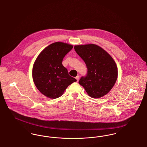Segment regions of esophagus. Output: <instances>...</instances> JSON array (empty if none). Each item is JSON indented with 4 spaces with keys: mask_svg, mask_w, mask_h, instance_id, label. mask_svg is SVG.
I'll list each match as a JSON object with an SVG mask.
<instances>
[{
    "mask_svg": "<svg viewBox=\"0 0 147 147\" xmlns=\"http://www.w3.org/2000/svg\"><path fill=\"white\" fill-rule=\"evenodd\" d=\"M76 79H77V82H78V81H79V76H77V77H76Z\"/></svg>",
    "mask_w": 147,
    "mask_h": 147,
    "instance_id": "34e87169",
    "label": "esophagus"
}]
</instances>
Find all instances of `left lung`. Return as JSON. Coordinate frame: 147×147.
I'll return each instance as SVG.
<instances>
[{
  "label": "left lung",
  "instance_id": "8db88e82",
  "mask_svg": "<svg viewBox=\"0 0 147 147\" xmlns=\"http://www.w3.org/2000/svg\"><path fill=\"white\" fill-rule=\"evenodd\" d=\"M74 49L88 69L86 76L82 77L79 83L92 98L106 95L114 86L118 76L117 67L112 57L94 44L77 45Z\"/></svg>",
  "mask_w": 147,
  "mask_h": 147
}]
</instances>
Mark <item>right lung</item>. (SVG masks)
I'll return each instance as SVG.
<instances>
[{"label":"right lung","instance_id":"right-lung-1","mask_svg":"<svg viewBox=\"0 0 147 147\" xmlns=\"http://www.w3.org/2000/svg\"><path fill=\"white\" fill-rule=\"evenodd\" d=\"M73 47L65 43L55 42L36 58L32 68L33 80L37 89L46 97H60L69 85L77 82L62 64L63 58Z\"/></svg>","mask_w":147,"mask_h":147}]
</instances>
